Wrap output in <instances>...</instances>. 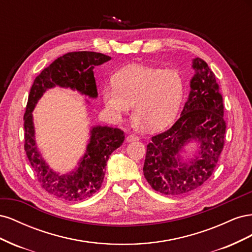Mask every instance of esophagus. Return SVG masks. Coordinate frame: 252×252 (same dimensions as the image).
<instances>
[{"instance_id":"obj_1","label":"esophagus","mask_w":252,"mask_h":252,"mask_svg":"<svg viewBox=\"0 0 252 252\" xmlns=\"http://www.w3.org/2000/svg\"><path fill=\"white\" fill-rule=\"evenodd\" d=\"M127 142H134V141H139V136H136L134 134H129L126 138Z\"/></svg>"}]
</instances>
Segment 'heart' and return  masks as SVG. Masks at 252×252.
Masks as SVG:
<instances>
[{
    "label": "heart",
    "instance_id": "heart-1",
    "mask_svg": "<svg viewBox=\"0 0 252 252\" xmlns=\"http://www.w3.org/2000/svg\"><path fill=\"white\" fill-rule=\"evenodd\" d=\"M113 86L103 89V100L111 117L120 120L133 104L134 125L150 130L174 121L184 96V81L175 69L129 65L113 77Z\"/></svg>",
    "mask_w": 252,
    "mask_h": 252
}]
</instances>
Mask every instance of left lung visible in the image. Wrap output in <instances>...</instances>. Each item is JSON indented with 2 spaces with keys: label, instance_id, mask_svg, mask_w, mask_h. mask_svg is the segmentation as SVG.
Masks as SVG:
<instances>
[{
  "label": "left lung",
  "instance_id": "obj_1",
  "mask_svg": "<svg viewBox=\"0 0 252 252\" xmlns=\"http://www.w3.org/2000/svg\"><path fill=\"white\" fill-rule=\"evenodd\" d=\"M192 67L195 74L181 117L147 145L145 179L152 189L166 195L187 194L204 184L224 147L226 122L216 75L200 58L193 60ZM191 140L199 143V152L190 161L182 162L179 154Z\"/></svg>",
  "mask_w": 252,
  "mask_h": 252
}]
</instances>
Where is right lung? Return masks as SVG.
<instances>
[{"label":"right lung","mask_w":252,"mask_h":252,"mask_svg":"<svg viewBox=\"0 0 252 252\" xmlns=\"http://www.w3.org/2000/svg\"><path fill=\"white\" fill-rule=\"evenodd\" d=\"M109 60L110 57L94 51L68 52L42 70L30 89L24 114L26 156L41 186L61 200L68 202L85 200L101 188L106 163L112 152L123 144L125 134L119 128L93 127L86 152L78 168L70 173L60 174L49 168L37 150L32 111L45 91L56 86L78 90L89 97H96L94 68Z\"/></svg>","instance_id":"1"}]
</instances>
